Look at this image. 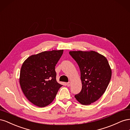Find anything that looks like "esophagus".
Instances as JSON below:
<instances>
[{"label":"esophagus","instance_id":"34e87169","mask_svg":"<svg viewBox=\"0 0 130 130\" xmlns=\"http://www.w3.org/2000/svg\"><path fill=\"white\" fill-rule=\"evenodd\" d=\"M70 85H71V83H70V82H67V86L68 87H69Z\"/></svg>","mask_w":130,"mask_h":130}]
</instances>
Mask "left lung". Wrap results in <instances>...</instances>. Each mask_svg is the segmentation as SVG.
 I'll list each match as a JSON object with an SVG mask.
<instances>
[{"label":"left lung","instance_id":"left-lung-1","mask_svg":"<svg viewBox=\"0 0 130 130\" xmlns=\"http://www.w3.org/2000/svg\"><path fill=\"white\" fill-rule=\"evenodd\" d=\"M69 54L81 72L82 89L75 98L82 105H90L103 95L111 80L112 70L108 62L94 51H72Z\"/></svg>","mask_w":130,"mask_h":130}]
</instances>
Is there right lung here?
<instances>
[{
    "label": "right lung",
    "mask_w": 130,
    "mask_h": 130,
    "mask_svg": "<svg viewBox=\"0 0 130 130\" xmlns=\"http://www.w3.org/2000/svg\"><path fill=\"white\" fill-rule=\"evenodd\" d=\"M63 50L45 51L27 58L20 72L19 84L31 103L44 107L52 103L62 85L56 81L55 66Z\"/></svg>",
    "instance_id": "add662e5"
}]
</instances>
